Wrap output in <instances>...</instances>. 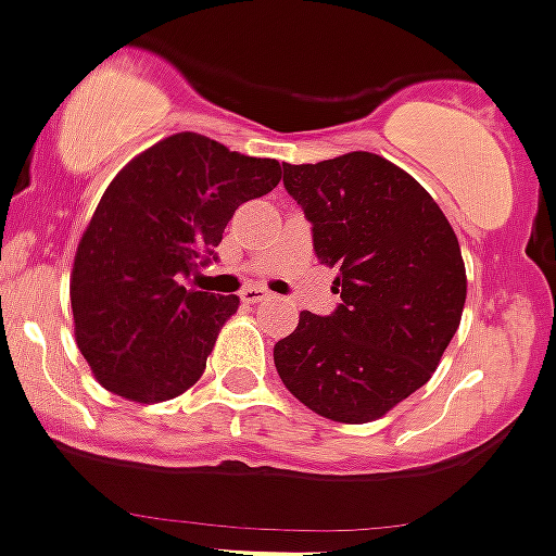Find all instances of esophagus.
Segmentation results:
<instances>
[{"mask_svg":"<svg viewBox=\"0 0 556 556\" xmlns=\"http://www.w3.org/2000/svg\"><path fill=\"white\" fill-rule=\"evenodd\" d=\"M243 302H251V305H254V302H267V300H276V294H270V291H265V289H256V286H249V289H243Z\"/></svg>","mask_w":556,"mask_h":556,"instance_id":"1","label":"esophagus"}]
</instances>
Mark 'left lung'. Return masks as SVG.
Segmentation results:
<instances>
[{
  "label": "left lung",
  "instance_id": "8db88e82",
  "mask_svg": "<svg viewBox=\"0 0 556 556\" xmlns=\"http://www.w3.org/2000/svg\"><path fill=\"white\" fill-rule=\"evenodd\" d=\"M283 186L311 222L340 305L300 313L273 359L280 381L318 416L365 425L425 387L459 327L465 262L452 224L405 169L351 151L283 164Z\"/></svg>",
  "mask_w": 556,
  "mask_h": 556
}]
</instances>
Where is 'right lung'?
<instances>
[{
	"label": "right lung",
	"instance_id": "right-lung-1",
	"mask_svg": "<svg viewBox=\"0 0 556 556\" xmlns=\"http://www.w3.org/2000/svg\"><path fill=\"white\" fill-rule=\"evenodd\" d=\"M280 180L276 159L180 131L131 159L104 189L78 243L70 300L75 340L108 392L162 403L205 372L235 294L186 289L243 202Z\"/></svg>",
	"mask_w": 556,
	"mask_h": 556
}]
</instances>
